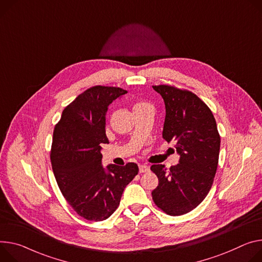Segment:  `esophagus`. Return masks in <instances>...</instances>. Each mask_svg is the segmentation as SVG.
<instances>
[{"mask_svg": "<svg viewBox=\"0 0 262 262\" xmlns=\"http://www.w3.org/2000/svg\"><path fill=\"white\" fill-rule=\"evenodd\" d=\"M139 171H140V173L148 172V171H149V167H148L147 165H140V166H139Z\"/></svg>", "mask_w": 262, "mask_h": 262, "instance_id": "esophagus-1", "label": "esophagus"}]
</instances>
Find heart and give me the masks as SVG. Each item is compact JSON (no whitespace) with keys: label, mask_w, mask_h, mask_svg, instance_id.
I'll return each mask as SVG.
<instances>
[{"label":"heart","mask_w":262,"mask_h":262,"mask_svg":"<svg viewBox=\"0 0 262 262\" xmlns=\"http://www.w3.org/2000/svg\"><path fill=\"white\" fill-rule=\"evenodd\" d=\"M145 103H139V104H137V105H144Z\"/></svg>","instance_id":"1"}]
</instances>
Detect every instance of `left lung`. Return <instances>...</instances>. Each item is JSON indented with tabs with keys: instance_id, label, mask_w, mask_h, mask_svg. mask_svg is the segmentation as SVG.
Wrapping results in <instances>:
<instances>
[{
	"instance_id": "1",
	"label": "left lung",
	"mask_w": 262,
	"mask_h": 262,
	"mask_svg": "<svg viewBox=\"0 0 262 262\" xmlns=\"http://www.w3.org/2000/svg\"><path fill=\"white\" fill-rule=\"evenodd\" d=\"M164 99L163 138L176 142L179 164L169 169L155 164L159 179L151 192L155 204L171 216L196 208L207 196L215 177L221 137L211 110L195 94L167 84L152 86Z\"/></svg>"
}]
</instances>
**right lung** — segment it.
Returning <instances> with one entry per match:
<instances>
[{"instance_id": "1", "label": "right lung", "mask_w": 262, "mask_h": 262, "mask_svg": "<svg viewBox=\"0 0 262 262\" xmlns=\"http://www.w3.org/2000/svg\"><path fill=\"white\" fill-rule=\"evenodd\" d=\"M126 93L115 86L88 89L66 106L53 132L50 158L57 185L68 204L88 221L108 219L139 172L136 163L110 164L106 169L101 163V145L108 143L107 107Z\"/></svg>"}]
</instances>
